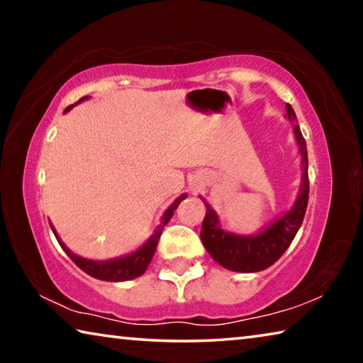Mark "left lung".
Here are the masks:
<instances>
[{"label":"left lung","instance_id":"8db88e82","mask_svg":"<svg viewBox=\"0 0 363 363\" xmlns=\"http://www.w3.org/2000/svg\"><path fill=\"white\" fill-rule=\"evenodd\" d=\"M286 115L291 121H296L294 110L286 104ZM294 136L299 144L301 155H303V187L298 196L296 203L285 216L275 220L266 230L256 237H240L233 233L220 230L218 227V216L210 205L205 201L206 214L201 224V242H203L208 253L220 266L235 270V272H257L272 266L279 257L290 247L294 235H296L301 224H303L304 214L307 210V200H309V174H307V149L299 126L294 125Z\"/></svg>","mask_w":363,"mask_h":363}]
</instances>
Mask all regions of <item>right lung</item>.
Instances as JSON below:
<instances>
[{"label": "right lung", "instance_id": "right-lung-1", "mask_svg": "<svg viewBox=\"0 0 363 363\" xmlns=\"http://www.w3.org/2000/svg\"><path fill=\"white\" fill-rule=\"evenodd\" d=\"M84 99V97H83ZM79 99V101H83ZM73 106H69L65 108L70 110ZM186 199V195H181L179 199H177L173 205H171L167 213L163 214L162 218V223H160L158 229L155 230V233L149 238V242H147L143 248L138 250L136 253H133L130 256H125V257H120V259H113V261H91V259H84V257H79L77 255H73L72 251L65 247V245L59 240V237L56 235V232H54V235H56L57 242L62 250L65 251L67 255H69L70 259L77 264V266L84 270L86 274L91 275V277L94 279H99V280H106V281H123V280H131V279H136L139 275H143L145 272V269L149 267V264L153 257V253H155L157 250V245L160 240V235H162L163 232V227L168 224V220L173 216L176 208L179 206L181 201ZM52 229V225H51ZM54 230V229H52Z\"/></svg>", "mask_w": 363, "mask_h": 363}]
</instances>
